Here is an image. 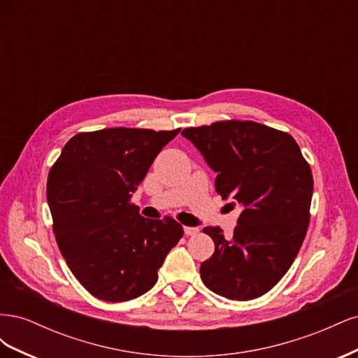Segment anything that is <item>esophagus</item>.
Wrapping results in <instances>:
<instances>
[{
    "label": "esophagus",
    "instance_id": "1",
    "mask_svg": "<svg viewBox=\"0 0 358 358\" xmlns=\"http://www.w3.org/2000/svg\"><path fill=\"white\" fill-rule=\"evenodd\" d=\"M183 230H185L187 236H196L200 231L197 227H185V229H183Z\"/></svg>",
    "mask_w": 358,
    "mask_h": 358
}]
</instances>
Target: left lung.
Segmentation results:
<instances>
[{"mask_svg": "<svg viewBox=\"0 0 358 358\" xmlns=\"http://www.w3.org/2000/svg\"><path fill=\"white\" fill-rule=\"evenodd\" d=\"M218 175L215 189L243 210L233 236L204 227L213 255L200 266L203 284L230 300H252L288 272L310 221L313 178L288 133L254 121H216L182 131Z\"/></svg>", "mask_w": 358, "mask_h": 358, "instance_id": "8db88e82", "label": "left lung"}]
</instances>
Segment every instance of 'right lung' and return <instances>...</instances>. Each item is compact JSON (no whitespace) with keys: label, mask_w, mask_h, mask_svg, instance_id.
Wrapping results in <instances>:
<instances>
[{"label":"right lung","mask_w":358,"mask_h":358,"mask_svg":"<svg viewBox=\"0 0 358 358\" xmlns=\"http://www.w3.org/2000/svg\"><path fill=\"white\" fill-rule=\"evenodd\" d=\"M179 131L117 127L79 133L53 162L48 178L53 234L71 273L94 297L121 303L145 294L183 236L171 216L148 220L129 203Z\"/></svg>","instance_id":"1"}]
</instances>
